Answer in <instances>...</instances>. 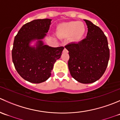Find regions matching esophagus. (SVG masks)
<instances>
[{"label":"esophagus","mask_w":120,"mask_h":120,"mask_svg":"<svg viewBox=\"0 0 120 120\" xmlns=\"http://www.w3.org/2000/svg\"><path fill=\"white\" fill-rule=\"evenodd\" d=\"M63 52H64V53H68V50H67L66 49V48H64V49Z\"/></svg>","instance_id":"1"}]
</instances>
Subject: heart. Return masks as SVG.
<instances>
[{"mask_svg": "<svg viewBox=\"0 0 120 120\" xmlns=\"http://www.w3.org/2000/svg\"><path fill=\"white\" fill-rule=\"evenodd\" d=\"M85 32L84 26L78 21H72L61 24L58 34L60 37L71 36L72 40L79 41L82 38Z\"/></svg>", "mask_w": 120, "mask_h": 120, "instance_id": "b5f03b06", "label": "heart"}]
</instances>
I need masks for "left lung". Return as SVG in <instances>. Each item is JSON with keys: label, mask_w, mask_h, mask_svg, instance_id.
I'll list each match as a JSON object with an SVG mask.
<instances>
[{"label": "left lung", "mask_w": 120, "mask_h": 120, "mask_svg": "<svg viewBox=\"0 0 120 120\" xmlns=\"http://www.w3.org/2000/svg\"><path fill=\"white\" fill-rule=\"evenodd\" d=\"M84 20L88 28L86 38L65 47L69 52L68 66L71 75L81 83L89 84L99 80L105 72L110 49L101 29L90 21Z\"/></svg>", "instance_id": "obj_1"}]
</instances>
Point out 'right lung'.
Masks as SVG:
<instances>
[{"label": "right lung", "mask_w": 120, "mask_h": 120, "mask_svg": "<svg viewBox=\"0 0 120 120\" xmlns=\"http://www.w3.org/2000/svg\"><path fill=\"white\" fill-rule=\"evenodd\" d=\"M52 20H34L22 27L15 38L11 52L12 60L17 73L26 81L40 83L50 77L54 63L60 59L64 47L43 45L42 39L48 32ZM39 40L37 47L29 43Z\"/></svg>", "instance_id": "1"}]
</instances>
